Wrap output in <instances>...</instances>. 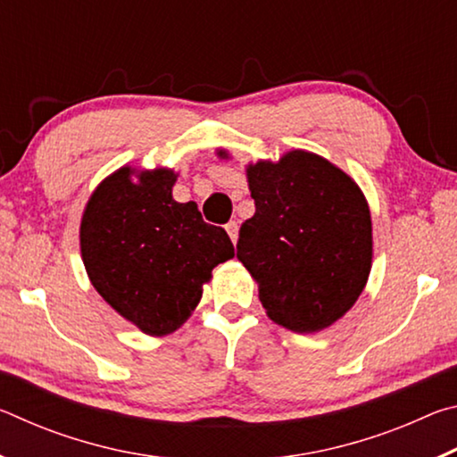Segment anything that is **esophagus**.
Listing matches in <instances>:
<instances>
[{
	"mask_svg": "<svg viewBox=\"0 0 457 457\" xmlns=\"http://www.w3.org/2000/svg\"><path fill=\"white\" fill-rule=\"evenodd\" d=\"M226 231L229 234V237H231V242H237V231H239V226H237V221H229L228 226H226Z\"/></svg>",
	"mask_w": 457,
	"mask_h": 457,
	"instance_id": "1",
	"label": "esophagus"
}]
</instances>
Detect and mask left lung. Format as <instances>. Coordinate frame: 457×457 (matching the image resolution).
Listing matches in <instances>:
<instances>
[{
	"mask_svg": "<svg viewBox=\"0 0 457 457\" xmlns=\"http://www.w3.org/2000/svg\"><path fill=\"white\" fill-rule=\"evenodd\" d=\"M245 173L256 213L239 228L237 260L258 282L262 306L294 332L330 327L357 303L370 272L365 195L338 167L300 149Z\"/></svg>",
	"mask_w": 457,
	"mask_h": 457,
	"instance_id": "8db88e82",
	"label": "left lung"
}]
</instances>
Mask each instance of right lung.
Segmentation results:
<instances>
[{
	"mask_svg": "<svg viewBox=\"0 0 457 457\" xmlns=\"http://www.w3.org/2000/svg\"><path fill=\"white\" fill-rule=\"evenodd\" d=\"M175 181L171 169L120 167L92 193L80 223L92 286L151 337L179 328L212 270L234 258L226 229L205 223L195 201L173 199Z\"/></svg>",
	"mask_w": 457,
	"mask_h": 457,
	"instance_id": "obj_1",
	"label": "right lung"
}]
</instances>
